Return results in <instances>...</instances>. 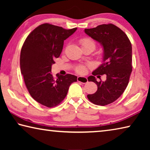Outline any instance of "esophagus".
I'll list each match as a JSON object with an SVG mask.
<instances>
[{
	"label": "esophagus",
	"mask_w": 150,
	"mask_h": 150,
	"mask_svg": "<svg viewBox=\"0 0 150 150\" xmlns=\"http://www.w3.org/2000/svg\"><path fill=\"white\" fill-rule=\"evenodd\" d=\"M77 81L82 83H87L88 82V79L86 77H82V76H79L77 77Z\"/></svg>",
	"instance_id": "esophagus-1"
}]
</instances>
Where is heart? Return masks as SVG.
<instances>
[{"instance_id": "heart-1", "label": "heart", "mask_w": 150, "mask_h": 150, "mask_svg": "<svg viewBox=\"0 0 150 150\" xmlns=\"http://www.w3.org/2000/svg\"><path fill=\"white\" fill-rule=\"evenodd\" d=\"M80 42H81V45H83L85 44H92L94 46V47L95 46V42H94L93 40H91L90 38L82 39L81 40ZM76 70H77V71L79 73H83L85 71V67H83V66H79V67L76 68Z\"/></svg>"}]
</instances>
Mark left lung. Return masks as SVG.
Returning a JSON list of instances; mask_svg holds the SVG:
<instances>
[{"instance_id": "left-lung-1", "label": "left lung", "mask_w": 150, "mask_h": 150, "mask_svg": "<svg viewBox=\"0 0 150 150\" xmlns=\"http://www.w3.org/2000/svg\"><path fill=\"white\" fill-rule=\"evenodd\" d=\"M85 32L102 45L104 52L103 63L88 77L97 85V91L87 98L95 105H107L117 100L128 84L132 71V44L125 33L112 24L85 29ZM104 74L106 81L98 82L95 76Z\"/></svg>"}]
</instances>
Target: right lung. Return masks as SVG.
I'll return each instance as SVG.
<instances>
[{"instance_id":"right-lung-1","label":"right lung","mask_w":150,"mask_h":150,"mask_svg":"<svg viewBox=\"0 0 150 150\" xmlns=\"http://www.w3.org/2000/svg\"><path fill=\"white\" fill-rule=\"evenodd\" d=\"M77 29L43 24L28 35L22 45L20 64L25 85L32 97L47 107L62 103L71 84L77 81L73 75L57 74L55 78L52 74V65L59 57L64 40Z\"/></svg>"}]
</instances>
